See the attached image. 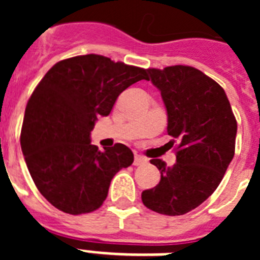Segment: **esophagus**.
<instances>
[{"mask_svg": "<svg viewBox=\"0 0 260 260\" xmlns=\"http://www.w3.org/2000/svg\"><path fill=\"white\" fill-rule=\"evenodd\" d=\"M148 162V158L144 157V156L142 155H135V158H134V165H144Z\"/></svg>", "mask_w": 260, "mask_h": 260, "instance_id": "34e87169", "label": "esophagus"}]
</instances>
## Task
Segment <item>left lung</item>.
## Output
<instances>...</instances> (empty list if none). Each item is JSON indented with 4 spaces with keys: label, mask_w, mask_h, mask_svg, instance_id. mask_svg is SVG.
I'll return each mask as SVG.
<instances>
[{
    "label": "left lung",
    "mask_w": 260,
    "mask_h": 260,
    "mask_svg": "<svg viewBox=\"0 0 260 260\" xmlns=\"http://www.w3.org/2000/svg\"><path fill=\"white\" fill-rule=\"evenodd\" d=\"M147 71V80L161 93L168 134L178 139V147L173 167L151 160L161 178L142 192V202L161 215H185L221 182L234 156L237 121L222 87L198 69L176 65Z\"/></svg>",
    "instance_id": "8db88e82"
}]
</instances>
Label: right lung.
Listing matches in <instances>:
<instances>
[{
	"label": "right lung",
	"mask_w": 260,
	"mask_h": 260,
	"mask_svg": "<svg viewBox=\"0 0 260 260\" xmlns=\"http://www.w3.org/2000/svg\"><path fill=\"white\" fill-rule=\"evenodd\" d=\"M147 70L99 54L62 59L27 103L20 147L32 180L52 206L70 215L102 207L114 174L134 161L122 143L100 151L91 144L99 116Z\"/></svg>",
	"instance_id": "obj_1"
}]
</instances>
